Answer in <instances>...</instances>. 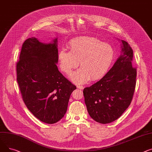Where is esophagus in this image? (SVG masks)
Returning <instances> with one entry per match:
<instances>
[{"label": "esophagus", "instance_id": "34e87169", "mask_svg": "<svg viewBox=\"0 0 152 152\" xmlns=\"http://www.w3.org/2000/svg\"><path fill=\"white\" fill-rule=\"evenodd\" d=\"M77 88L80 89V90H83V89L84 88V87H83V86H82V85H78L77 86Z\"/></svg>", "mask_w": 152, "mask_h": 152}]
</instances>
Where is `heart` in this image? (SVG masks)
I'll use <instances>...</instances> for the list:
<instances>
[{"label": "heart", "mask_w": 152, "mask_h": 152, "mask_svg": "<svg viewBox=\"0 0 152 152\" xmlns=\"http://www.w3.org/2000/svg\"><path fill=\"white\" fill-rule=\"evenodd\" d=\"M68 48H62L58 59L62 71L69 75L79 65L81 68L70 76L75 83L83 84L90 80H97L104 77L111 67L115 52L108 43L91 37H79L70 40Z\"/></svg>", "instance_id": "heart-1"}]
</instances>
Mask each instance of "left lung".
<instances>
[{
  "label": "left lung",
  "instance_id": "left-lung-1",
  "mask_svg": "<svg viewBox=\"0 0 152 152\" xmlns=\"http://www.w3.org/2000/svg\"><path fill=\"white\" fill-rule=\"evenodd\" d=\"M121 53L113 67L99 81L83 90L89 115L107 124L117 120L130 105L134 93L137 70L132 66L133 51L121 40Z\"/></svg>",
  "mask_w": 152,
  "mask_h": 152
}]
</instances>
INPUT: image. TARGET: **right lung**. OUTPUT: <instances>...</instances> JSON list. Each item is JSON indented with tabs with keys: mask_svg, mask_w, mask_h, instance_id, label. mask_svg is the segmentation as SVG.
Masks as SVG:
<instances>
[{
	"mask_svg": "<svg viewBox=\"0 0 152 152\" xmlns=\"http://www.w3.org/2000/svg\"><path fill=\"white\" fill-rule=\"evenodd\" d=\"M58 39L40 42L35 37L24 41L16 64L17 82L23 101L40 121L53 124L66 113L76 86L59 72Z\"/></svg>",
	"mask_w": 152,
	"mask_h": 152,
	"instance_id": "obj_1",
	"label": "right lung"
}]
</instances>
